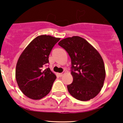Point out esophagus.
Returning a JSON list of instances; mask_svg holds the SVG:
<instances>
[{
	"label": "esophagus",
	"instance_id": "obj_1",
	"mask_svg": "<svg viewBox=\"0 0 123 123\" xmlns=\"http://www.w3.org/2000/svg\"><path fill=\"white\" fill-rule=\"evenodd\" d=\"M65 74V71H63L62 73H59V75H60V77H62V76L63 75H64V74Z\"/></svg>",
	"mask_w": 123,
	"mask_h": 123
}]
</instances>
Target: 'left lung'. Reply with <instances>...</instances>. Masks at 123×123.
Here are the masks:
<instances>
[{"mask_svg": "<svg viewBox=\"0 0 123 123\" xmlns=\"http://www.w3.org/2000/svg\"><path fill=\"white\" fill-rule=\"evenodd\" d=\"M58 44L67 52L71 60L73 81L67 86L70 95L82 101L95 98L102 88L106 74L99 53L79 36L65 38Z\"/></svg>", "mask_w": 123, "mask_h": 123, "instance_id": "1", "label": "left lung"}]
</instances>
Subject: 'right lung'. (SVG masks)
Segmentation results:
<instances>
[{
  "label": "right lung",
  "instance_id": "right-lung-1",
  "mask_svg": "<svg viewBox=\"0 0 123 123\" xmlns=\"http://www.w3.org/2000/svg\"><path fill=\"white\" fill-rule=\"evenodd\" d=\"M59 40L51 36H38L21 54L15 78L20 90L29 98L40 99L50 92L56 76L49 68L43 67L49 63V54Z\"/></svg>",
  "mask_w": 123,
  "mask_h": 123
}]
</instances>
